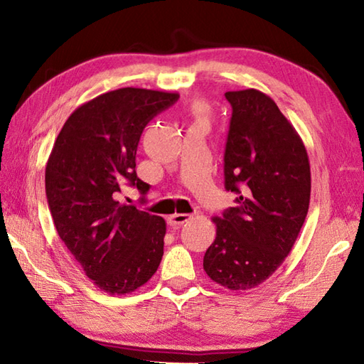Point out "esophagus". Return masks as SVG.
<instances>
[{
    "instance_id": "1",
    "label": "esophagus",
    "mask_w": 364,
    "mask_h": 364,
    "mask_svg": "<svg viewBox=\"0 0 364 364\" xmlns=\"http://www.w3.org/2000/svg\"><path fill=\"white\" fill-rule=\"evenodd\" d=\"M189 220H191V215L189 214H172L168 218V223L173 228H180L183 223H186Z\"/></svg>"
}]
</instances>
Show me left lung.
<instances>
[{"instance_id": "8db88e82", "label": "left lung", "mask_w": 364, "mask_h": 364, "mask_svg": "<svg viewBox=\"0 0 364 364\" xmlns=\"http://www.w3.org/2000/svg\"><path fill=\"white\" fill-rule=\"evenodd\" d=\"M231 119L223 154L225 189L235 206L222 218L203 269L231 291L266 282L288 257L311 194L304 142L270 97L257 89L227 92Z\"/></svg>"}]
</instances>
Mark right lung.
Returning a JSON list of instances; mask_svg holds the SVG:
<instances>
[{
    "instance_id": "add662e5",
    "label": "right lung",
    "mask_w": 364,
    "mask_h": 364,
    "mask_svg": "<svg viewBox=\"0 0 364 364\" xmlns=\"http://www.w3.org/2000/svg\"><path fill=\"white\" fill-rule=\"evenodd\" d=\"M180 98L123 87L81 105L67 119L45 168V191L59 237L97 288L129 294L158 270L166 220L117 200L122 188L146 194L136 173L141 134Z\"/></svg>"
}]
</instances>
